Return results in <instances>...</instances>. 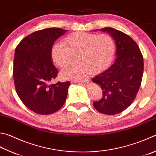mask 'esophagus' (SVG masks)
Returning <instances> with one entry per match:
<instances>
[{
    "label": "esophagus",
    "mask_w": 156,
    "mask_h": 156,
    "mask_svg": "<svg viewBox=\"0 0 156 156\" xmlns=\"http://www.w3.org/2000/svg\"><path fill=\"white\" fill-rule=\"evenodd\" d=\"M79 81L81 82V83H90V79H89V78L84 79H82V80H80Z\"/></svg>",
    "instance_id": "obj_1"
}]
</instances>
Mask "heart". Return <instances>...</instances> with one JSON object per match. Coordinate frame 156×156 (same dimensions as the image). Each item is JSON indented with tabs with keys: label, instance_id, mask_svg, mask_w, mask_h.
Masks as SVG:
<instances>
[{
	"label": "heart",
	"instance_id": "1",
	"mask_svg": "<svg viewBox=\"0 0 156 156\" xmlns=\"http://www.w3.org/2000/svg\"><path fill=\"white\" fill-rule=\"evenodd\" d=\"M62 43L64 45L55 43L51 47L53 62L65 68L71 62L73 55L77 54L79 62L61 72V77L67 80H77L91 73L99 74L105 71L112 63L115 52L114 40L107 34L76 32L66 36Z\"/></svg>",
	"mask_w": 156,
	"mask_h": 156
}]
</instances>
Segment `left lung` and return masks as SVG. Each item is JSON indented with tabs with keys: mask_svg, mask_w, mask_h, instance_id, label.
<instances>
[{
	"mask_svg": "<svg viewBox=\"0 0 156 156\" xmlns=\"http://www.w3.org/2000/svg\"><path fill=\"white\" fill-rule=\"evenodd\" d=\"M101 30L115 41L117 58L109 69L92 79L103 94L94 107L99 113L110 115L122 112L134 101L141 85L143 57L139 45L128 34L109 27Z\"/></svg>",
	"mask_w": 156,
	"mask_h": 156,
	"instance_id": "obj_1",
	"label": "left lung"
}]
</instances>
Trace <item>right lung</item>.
<instances>
[{"mask_svg":"<svg viewBox=\"0 0 156 156\" xmlns=\"http://www.w3.org/2000/svg\"><path fill=\"white\" fill-rule=\"evenodd\" d=\"M66 30L49 28L33 32L20 42L15 51V87L26 107L41 115L56 112L66 101L70 81L51 84L58 70L53 64L51 49Z\"/></svg>","mask_w":156,"mask_h":156,"instance_id":"right-lung-1","label":"right lung"}]
</instances>
